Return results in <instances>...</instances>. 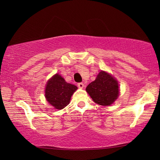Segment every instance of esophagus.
<instances>
[{
  "instance_id": "obj_1",
  "label": "esophagus",
  "mask_w": 160,
  "mask_h": 160,
  "mask_svg": "<svg viewBox=\"0 0 160 160\" xmlns=\"http://www.w3.org/2000/svg\"><path fill=\"white\" fill-rule=\"evenodd\" d=\"M78 88L83 89V88H84V84H83V83H78Z\"/></svg>"
}]
</instances>
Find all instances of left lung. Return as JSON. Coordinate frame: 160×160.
<instances>
[{
	"instance_id": "obj_1",
	"label": "left lung",
	"mask_w": 160,
	"mask_h": 160,
	"mask_svg": "<svg viewBox=\"0 0 160 160\" xmlns=\"http://www.w3.org/2000/svg\"><path fill=\"white\" fill-rule=\"evenodd\" d=\"M86 91L95 103L109 106L119 97V85L111 74L101 71L95 80L87 87Z\"/></svg>"
}]
</instances>
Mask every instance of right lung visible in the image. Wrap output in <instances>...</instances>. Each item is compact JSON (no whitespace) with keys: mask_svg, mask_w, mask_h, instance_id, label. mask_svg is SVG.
<instances>
[{"mask_svg":"<svg viewBox=\"0 0 160 160\" xmlns=\"http://www.w3.org/2000/svg\"><path fill=\"white\" fill-rule=\"evenodd\" d=\"M77 89V87L67 83L60 74L56 73L47 81L45 98L54 108L61 110L70 103L71 96Z\"/></svg>","mask_w":160,"mask_h":160,"instance_id":"1","label":"right lung"}]
</instances>
